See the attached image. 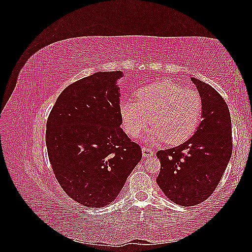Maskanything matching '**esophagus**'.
I'll return each instance as SVG.
<instances>
[{"mask_svg":"<svg viewBox=\"0 0 252 252\" xmlns=\"http://www.w3.org/2000/svg\"><path fill=\"white\" fill-rule=\"evenodd\" d=\"M142 152H143V158H149V157L155 155L154 150L148 148V147H145V146L142 147Z\"/></svg>","mask_w":252,"mask_h":252,"instance_id":"34e87169","label":"esophagus"}]
</instances>
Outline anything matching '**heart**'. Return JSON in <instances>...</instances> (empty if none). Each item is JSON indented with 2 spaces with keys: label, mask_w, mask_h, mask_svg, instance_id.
I'll return each mask as SVG.
<instances>
[{
  "label": "heart",
  "mask_w": 252,
  "mask_h": 252,
  "mask_svg": "<svg viewBox=\"0 0 252 252\" xmlns=\"http://www.w3.org/2000/svg\"><path fill=\"white\" fill-rule=\"evenodd\" d=\"M120 113L126 133L138 136L150 123L148 141L180 144L192 135L202 114V98L197 91L171 82H157L139 89L135 100L122 98Z\"/></svg>",
  "instance_id": "obj_1"
}]
</instances>
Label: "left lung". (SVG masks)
Returning a JSON list of instances; mask_svg holds the SVG:
<instances>
[{
	"instance_id": "8db88e82",
	"label": "left lung",
	"mask_w": 252,
	"mask_h": 252,
	"mask_svg": "<svg viewBox=\"0 0 252 252\" xmlns=\"http://www.w3.org/2000/svg\"><path fill=\"white\" fill-rule=\"evenodd\" d=\"M202 98L203 120L194 134L177 147L158 150L161 169L157 183L181 206H194L215 191L232 154L231 119L218 91L191 78Z\"/></svg>"
}]
</instances>
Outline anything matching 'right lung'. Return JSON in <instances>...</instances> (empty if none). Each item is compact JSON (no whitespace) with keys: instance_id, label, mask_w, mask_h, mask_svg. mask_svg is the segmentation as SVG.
<instances>
[{"instance_id":"obj_1","label":"right lung","mask_w":252,"mask_h":252,"mask_svg":"<svg viewBox=\"0 0 252 252\" xmlns=\"http://www.w3.org/2000/svg\"><path fill=\"white\" fill-rule=\"evenodd\" d=\"M121 77V71L95 72L70 84L47 119L53 173L67 195L91 208L116 199L142 158L140 145L120 127Z\"/></svg>"}]
</instances>
